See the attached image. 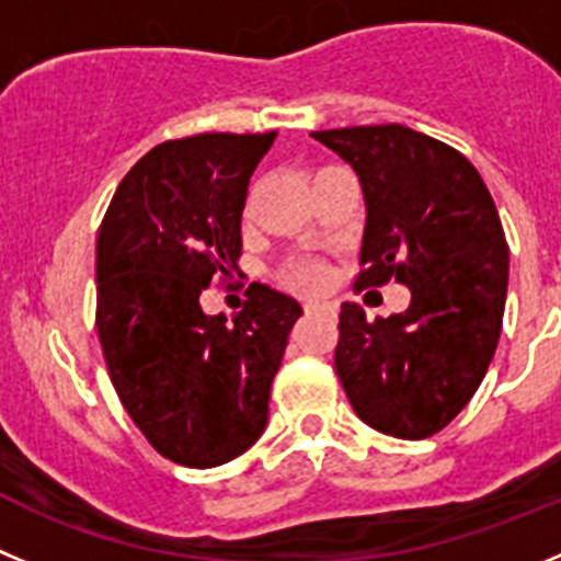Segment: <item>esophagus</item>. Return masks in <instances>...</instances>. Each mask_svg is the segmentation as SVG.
I'll list each match as a JSON object with an SVG mask.
<instances>
[{"mask_svg": "<svg viewBox=\"0 0 561 561\" xmlns=\"http://www.w3.org/2000/svg\"><path fill=\"white\" fill-rule=\"evenodd\" d=\"M305 312H307V316H321V312H324V316H335V307L327 305V301L307 299L305 301Z\"/></svg>", "mask_w": 561, "mask_h": 561, "instance_id": "obj_1", "label": "esophagus"}]
</instances>
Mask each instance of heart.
Masks as SVG:
<instances>
[{
	"label": "heart",
	"mask_w": 561,
	"mask_h": 561,
	"mask_svg": "<svg viewBox=\"0 0 561 561\" xmlns=\"http://www.w3.org/2000/svg\"><path fill=\"white\" fill-rule=\"evenodd\" d=\"M290 282L301 290H318V287H324L327 271L318 262H299L290 268Z\"/></svg>",
	"instance_id": "b5f03b06"
}]
</instances>
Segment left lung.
Masks as SVG:
<instances>
[{
	"label": "left lung",
	"instance_id": "obj_1",
	"mask_svg": "<svg viewBox=\"0 0 561 561\" xmlns=\"http://www.w3.org/2000/svg\"><path fill=\"white\" fill-rule=\"evenodd\" d=\"M360 179L366 229L355 287L397 279L405 312L366 318L341 305L335 368L368 427L425 438L472 400L503 327L508 245L478 170L405 125L316 130Z\"/></svg>",
	"mask_w": 561,
	"mask_h": 561
}]
</instances>
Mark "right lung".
<instances>
[{"label":"right lung","instance_id":"right-lung-1","mask_svg":"<svg viewBox=\"0 0 561 561\" xmlns=\"http://www.w3.org/2000/svg\"><path fill=\"white\" fill-rule=\"evenodd\" d=\"M276 134L156 145L119 181L98 234V332L123 408L164 458L209 469L268 425L301 305L268 285L226 324L201 293L237 271L251 173Z\"/></svg>","mask_w":561,"mask_h":561}]
</instances>
